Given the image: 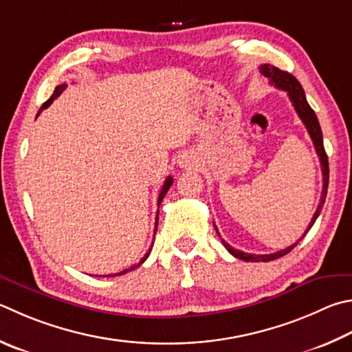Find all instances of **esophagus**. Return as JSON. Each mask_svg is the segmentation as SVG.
I'll return each instance as SVG.
<instances>
[{
  "label": "esophagus",
  "mask_w": 352,
  "mask_h": 352,
  "mask_svg": "<svg viewBox=\"0 0 352 352\" xmlns=\"http://www.w3.org/2000/svg\"><path fill=\"white\" fill-rule=\"evenodd\" d=\"M184 164H186V163H184Z\"/></svg>",
  "instance_id": "1"
}]
</instances>
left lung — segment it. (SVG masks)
<instances>
[{
    "instance_id": "8db88e82",
    "label": "left lung",
    "mask_w": 352,
    "mask_h": 352,
    "mask_svg": "<svg viewBox=\"0 0 352 352\" xmlns=\"http://www.w3.org/2000/svg\"><path fill=\"white\" fill-rule=\"evenodd\" d=\"M260 72L263 74L267 80H270L271 85H274L278 89H282L287 94V97H289L291 103L294 106V109H296L297 115L300 117V120L303 121V124L306 126V129L309 132V137L312 140V143H314V148L318 158H320V164H322V174H323V190H322V197H320V203H318L317 210L312 215V219L308 225V229H306L303 237L306 234H308L309 229L314 225L317 217L320 215V210L324 204V200H327V192H328V183H329V166H328V155L327 152H324V146H323V135H322V129H320V124H318V120H317V115L316 112L311 109V106L308 104V101H306V95L305 91L300 82L297 81L296 76H292L291 74L285 72V70H280L276 66H271V65H261L260 66ZM217 231V228H215ZM220 237V232L217 231ZM302 237V239H303ZM300 239V240H302ZM298 240V241H300ZM297 241V243H298ZM223 246H225L229 252H231L234 257H237L240 260H245V261H271V260H276L283 257L287 252H291L294 246L297 245V243H294L289 248L282 249V251H277L274 254H263V255H257V254H248V252H243L239 251V249L232 248L229 243H226L225 240L221 239Z\"/></svg>"
}]
</instances>
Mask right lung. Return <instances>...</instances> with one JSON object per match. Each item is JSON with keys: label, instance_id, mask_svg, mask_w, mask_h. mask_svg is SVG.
Here are the masks:
<instances>
[{"label": "right lung", "instance_id": "obj_1", "mask_svg": "<svg viewBox=\"0 0 352 352\" xmlns=\"http://www.w3.org/2000/svg\"><path fill=\"white\" fill-rule=\"evenodd\" d=\"M65 89H66V85H60V86H56L55 87V92L52 94V97H50L47 101H46V103H44L43 106H41V109L40 111H38V113H36V117H38V115H40L44 109H47V107L50 106V104H52L54 103V100L56 98V97H60V94L63 92V91H65ZM172 182H174V180H172V177H168V178H166V182H164V184H163V188H162V192H160V195H158V206H160V204H162V201H163V198H164V195H166V192H168V190H169V188L172 186ZM157 225H158V214H157V217H155V231L154 232H157ZM149 254H151V249H149V252H146V255H144V257L142 258V260H140V263L138 265H133V266H131L129 267V270H124V271H121V272H118V274H113V276H112V274H111V276H104V277H115V276H123V274H126V272H129V271H132V270H135V267H138L140 265H142L143 263V261L146 260V258H148L149 257Z\"/></svg>", "mask_w": 352, "mask_h": 352}]
</instances>
